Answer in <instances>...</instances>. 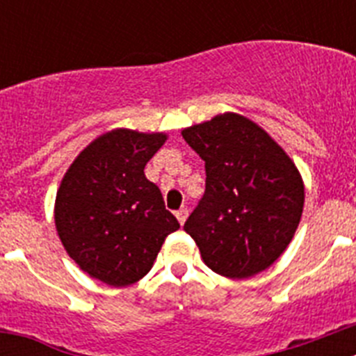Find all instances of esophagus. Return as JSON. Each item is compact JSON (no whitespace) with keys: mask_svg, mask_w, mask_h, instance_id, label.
I'll list each match as a JSON object with an SVG mask.
<instances>
[{"mask_svg":"<svg viewBox=\"0 0 356 356\" xmlns=\"http://www.w3.org/2000/svg\"><path fill=\"white\" fill-rule=\"evenodd\" d=\"M187 216H188V210H187V209L176 210V219L180 221V225H184V222L187 221Z\"/></svg>","mask_w":356,"mask_h":356,"instance_id":"34e87169","label":"esophagus"}]
</instances>
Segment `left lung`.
I'll use <instances>...</instances> for the list:
<instances>
[{
  "instance_id": "1",
  "label": "left lung",
  "mask_w": 356,
  "mask_h": 356,
  "mask_svg": "<svg viewBox=\"0 0 356 356\" xmlns=\"http://www.w3.org/2000/svg\"><path fill=\"white\" fill-rule=\"evenodd\" d=\"M181 135L205 160V194L184 226L203 262L234 280L266 271L301 221L305 185L296 163L264 128L235 112Z\"/></svg>"
}]
</instances>
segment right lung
Instances as JSON below:
<instances>
[{"instance_id":"add662e5","label":"right lung","mask_w":356,"mask_h":356,"mask_svg":"<svg viewBox=\"0 0 356 356\" xmlns=\"http://www.w3.org/2000/svg\"><path fill=\"white\" fill-rule=\"evenodd\" d=\"M168 140L162 131L115 128L99 135L69 165L56 191L62 246L90 278L127 287L149 273L163 241L180 228L160 188L144 175Z\"/></svg>"}]
</instances>
